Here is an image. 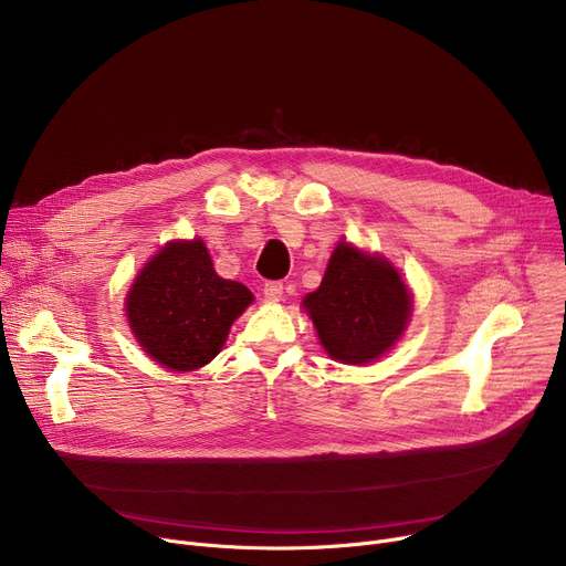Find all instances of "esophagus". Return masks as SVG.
<instances>
[{"label": "esophagus", "instance_id": "1", "mask_svg": "<svg viewBox=\"0 0 566 566\" xmlns=\"http://www.w3.org/2000/svg\"><path fill=\"white\" fill-rule=\"evenodd\" d=\"M263 294L268 301H281L283 298V283L281 281H268L263 287Z\"/></svg>", "mask_w": 566, "mask_h": 566}]
</instances>
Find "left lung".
Listing matches in <instances>:
<instances>
[{
    "label": "left lung",
    "mask_w": 566,
    "mask_h": 566,
    "mask_svg": "<svg viewBox=\"0 0 566 566\" xmlns=\"http://www.w3.org/2000/svg\"><path fill=\"white\" fill-rule=\"evenodd\" d=\"M303 306L326 354L363 365L399 339L410 317V294L387 260L339 242L322 285L303 298Z\"/></svg>",
    "instance_id": "left-lung-1"
}]
</instances>
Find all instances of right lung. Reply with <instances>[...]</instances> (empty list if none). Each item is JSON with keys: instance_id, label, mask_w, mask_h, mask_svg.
I'll use <instances>...</instances> for the list:
<instances>
[{"instance_id": "1", "label": "right lung", "mask_w": 566, "mask_h": 566, "mask_svg": "<svg viewBox=\"0 0 566 566\" xmlns=\"http://www.w3.org/2000/svg\"><path fill=\"white\" fill-rule=\"evenodd\" d=\"M251 301L242 283L217 276L201 240L171 242L136 279L126 315L156 363L192 371L220 354L231 324Z\"/></svg>"}]
</instances>
